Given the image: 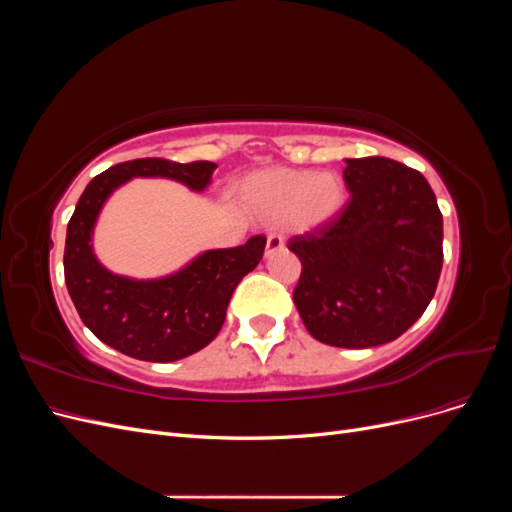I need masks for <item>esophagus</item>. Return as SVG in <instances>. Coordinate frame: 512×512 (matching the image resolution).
<instances>
[{
  "label": "esophagus",
  "mask_w": 512,
  "mask_h": 512,
  "mask_svg": "<svg viewBox=\"0 0 512 512\" xmlns=\"http://www.w3.org/2000/svg\"><path fill=\"white\" fill-rule=\"evenodd\" d=\"M280 250H284V239L280 235H269L267 245H265V256H271Z\"/></svg>",
  "instance_id": "obj_1"
}]
</instances>
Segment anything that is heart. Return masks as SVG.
<instances>
[{"mask_svg": "<svg viewBox=\"0 0 512 512\" xmlns=\"http://www.w3.org/2000/svg\"><path fill=\"white\" fill-rule=\"evenodd\" d=\"M241 200L262 220H284L294 235H312L342 213L348 192L344 179L335 173L269 168L245 179Z\"/></svg>", "mask_w": 512, "mask_h": 512, "instance_id": "heart-1", "label": "heart"}]
</instances>
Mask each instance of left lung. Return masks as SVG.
Segmentation results:
<instances>
[{
	"mask_svg": "<svg viewBox=\"0 0 512 512\" xmlns=\"http://www.w3.org/2000/svg\"><path fill=\"white\" fill-rule=\"evenodd\" d=\"M350 200L318 232L288 241L303 271L294 305L322 344L374 348L423 316L442 271V213L427 179L389 158L346 160Z\"/></svg>",
	"mask_w": 512,
	"mask_h": 512,
	"instance_id": "8db88e82",
	"label": "left lung"
}]
</instances>
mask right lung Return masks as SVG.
I'll list each match as a JSON object with an SVG mask.
<instances>
[{
  "label": "right lung",
  "instance_id": "add662e5",
  "mask_svg": "<svg viewBox=\"0 0 512 512\" xmlns=\"http://www.w3.org/2000/svg\"><path fill=\"white\" fill-rule=\"evenodd\" d=\"M213 162L179 164L143 158L115 164L89 181L68 222L64 273L70 299L100 342L138 361L170 363L203 350L220 333L232 292L254 271L265 237L230 250H207L179 271L134 280L108 271L94 254V228L111 194L134 177H162L203 192Z\"/></svg>",
  "mask_w": 512,
  "mask_h": 512
}]
</instances>
